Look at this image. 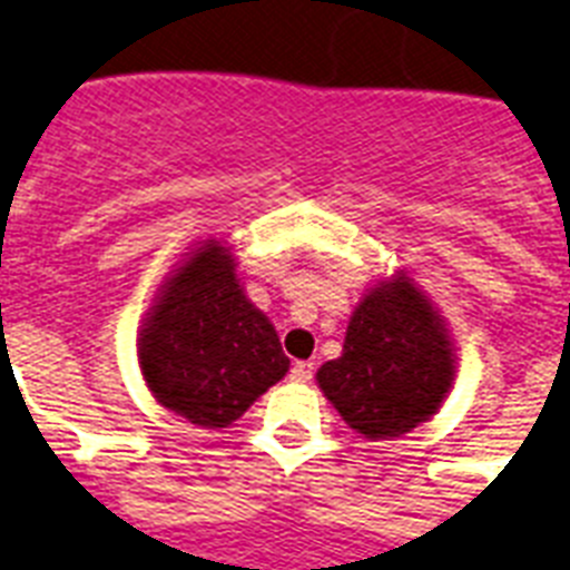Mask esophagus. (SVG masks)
<instances>
[{"label": "esophagus", "mask_w": 570, "mask_h": 570, "mask_svg": "<svg viewBox=\"0 0 570 570\" xmlns=\"http://www.w3.org/2000/svg\"><path fill=\"white\" fill-rule=\"evenodd\" d=\"M289 377H293L295 383H307L309 377H313V363H307V360H295L293 368H289Z\"/></svg>", "instance_id": "esophagus-1"}]
</instances>
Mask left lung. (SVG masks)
Masks as SVG:
<instances>
[{
    "instance_id": "1",
    "label": "left lung",
    "mask_w": 570,
    "mask_h": 570,
    "mask_svg": "<svg viewBox=\"0 0 570 570\" xmlns=\"http://www.w3.org/2000/svg\"><path fill=\"white\" fill-rule=\"evenodd\" d=\"M318 386L365 439L401 436L436 413L453 381V354L430 301L395 277L360 301L342 357L318 368Z\"/></svg>"
}]
</instances>
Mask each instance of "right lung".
<instances>
[{"label":"right lung","mask_w":570,"mask_h":570,"mask_svg":"<svg viewBox=\"0 0 570 570\" xmlns=\"http://www.w3.org/2000/svg\"><path fill=\"white\" fill-rule=\"evenodd\" d=\"M140 368L157 401L198 428H228L289 368L216 239L166 281L140 331Z\"/></svg>","instance_id":"obj_1"}]
</instances>
